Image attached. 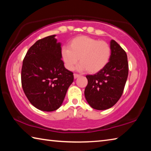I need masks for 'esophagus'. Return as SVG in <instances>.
<instances>
[{
    "label": "esophagus",
    "mask_w": 151,
    "mask_h": 151,
    "mask_svg": "<svg viewBox=\"0 0 151 151\" xmlns=\"http://www.w3.org/2000/svg\"><path fill=\"white\" fill-rule=\"evenodd\" d=\"M79 76H80L79 75H77V74H74V78H77L78 77H79Z\"/></svg>",
    "instance_id": "esophagus-1"
}]
</instances>
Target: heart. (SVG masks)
Instances as JSON below:
<instances>
[{
    "label": "heart",
    "instance_id": "1",
    "mask_svg": "<svg viewBox=\"0 0 151 151\" xmlns=\"http://www.w3.org/2000/svg\"><path fill=\"white\" fill-rule=\"evenodd\" d=\"M111 55V49L108 43L87 36L74 38L68 42V48L61 49V57L68 70H73L79 60L81 63L78 69L87 70L90 73H98L105 67Z\"/></svg>",
    "mask_w": 151,
    "mask_h": 151
}]
</instances>
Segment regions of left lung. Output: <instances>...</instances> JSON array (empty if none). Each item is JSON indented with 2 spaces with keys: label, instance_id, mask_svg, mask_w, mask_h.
<instances>
[{
  "label": "left lung",
  "instance_id": "8db88e82",
  "mask_svg": "<svg viewBox=\"0 0 151 151\" xmlns=\"http://www.w3.org/2000/svg\"><path fill=\"white\" fill-rule=\"evenodd\" d=\"M109 62L99 72L86 75L88 85L85 90L86 100L92 108L106 110L115 104L122 96L129 74L125 51L115 40L110 42Z\"/></svg>",
  "mask_w": 151,
  "mask_h": 151
}]
</instances>
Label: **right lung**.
Listing matches in <instances>:
<instances>
[{
  "instance_id": "add662e5",
  "label": "right lung",
  "mask_w": 151,
  "mask_h": 151,
  "mask_svg": "<svg viewBox=\"0 0 151 151\" xmlns=\"http://www.w3.org/2000/svg\"><path fill=\"white\" fill-rule=\"evenodd\" d=\"M55 37L37 40L27 51L22 63V89L30 103L42 111L59 108L74 80L73 73L64 66L61 43Z\"/></svg>"
}]
</instances>
